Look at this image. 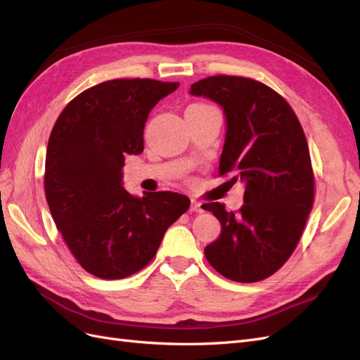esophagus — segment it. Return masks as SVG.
Instances as JSON below:
<instances>
[{
  "instance_id": "34e87169",
  "label": "esophagus",
  "mask_w": 360,
  "mask_h": 360,
  "mask_svg": "<svg viewBox=\"0 0 360 360\" xmlns=\"http://www.w3.org/2000/svg\"><path fill=\"white\" fill-rule=\"evenodd\" d=\"M190 211H191V212H202V211H203V210H202V203H199L198 200L191 199V203H190Z\"/></svg>"
}]
</instances>
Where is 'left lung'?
I'll use <instances>...</instances> for the list:
<instances>
[{"mask_svg":"<svg viewBox=\"0 0 360 360\" xmlns=\"http://www.w3.org/2000/svg\"><path fill=\"white\" fill-rule=\"evenodd\" d=\"M190 94L223 108L219 170L233 172L232 181L245 186L237 214L219 202L205 205L221 223L205 256L231 281L259 282L288 261L312 210L314 173L303 128L288 102L250 78L210 77L194 83Z\"/></svg>","mask_w":360,"mask_h":360,"instance_id":"obj_1","label":"left lung"}]
</instances>
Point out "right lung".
<instances>
[{"label":"right lung","mask_w":360,"mask_h":360,"mask_svg":"<svg viewBox=\"0 0 360 360\" xmlns=\"http://www.w3.org/2000/svg\"><path fill=\"white\" fill-rule=\"evenodd\" d=\"M179 83L111 79L79 94L51 131L45 194L72 255L101 279H125L155 256L170 224L190 207L172 191L136 198L123 188L125 155L143 152L150 110Z\"/></svg>","instance_id":"add662e5"}]
</instances>
